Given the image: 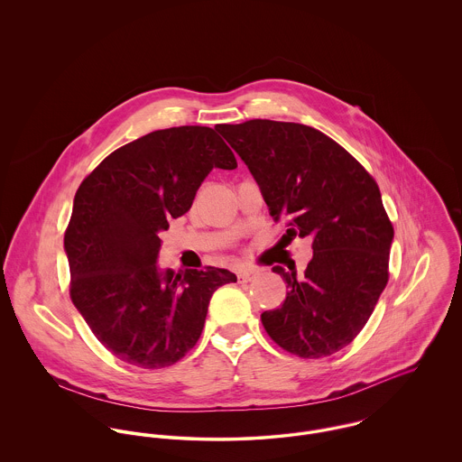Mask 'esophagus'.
Listing matches in <instances>:
<instances>
[{"instance_id": "1", "label": "esophagus", "mask_w": 462, "mask_h": 462, "mask_svg": "<svg viewBox=\"0 0 462 462\" xmlns=\"http://www.w3.org/2000/svg\"><path fill=\"white\" fill-rule=\"evenodd\" d=\"M256 274H258V271H256V269L246 267V269H241L237 276H239V280H243V282H252V280L255 278Z\"/></svg>"}]
</instances>
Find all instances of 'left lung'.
Masks as SVG:
<instances>
[{
	"label": "left lung",
	"mask_w": 462,
	"mask_h": 462,
	"mask_svg": "<svg viewBox=\"0 0 462 462\" xmlns=\"http://www.w3.org/2000/svg\"><path fill=\"white\" fill-rule=\"evenodd\" d=\"M260 186L287 234L311 237L303 276L274 265L287 298L260 315L267 335L300 358L349 346L370 319L390 271L393 225L374 177L324 133L294 122L248 120L217 127Z\"/></svg>",
	"instance_id": "obj_1"
}]
</instances>
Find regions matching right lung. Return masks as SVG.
<instances>
[{
  "label": "right lung",
  "instance_id": "add662e5",
  "mask_svg": "<svg viewBox=\"0 0 462 462\" xmlns=\"http://www.w3.org/2000/svg\"><path fill=\"white\" fill-rule=\"evenodd\" d=\"M212 168H237L216 129L180 125L107 155L76 191L63 246L70 300L116 358L162 368L199 342L214 291L228 269H157L159 232L189 210Z\"/></svg>",
  "mask_w": 462,
  "mask_h": 462
}]
</instances>
